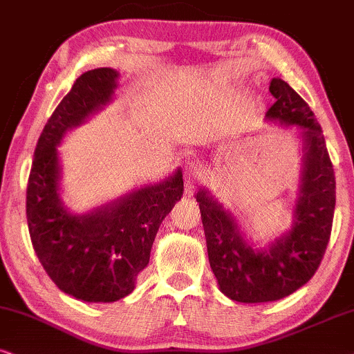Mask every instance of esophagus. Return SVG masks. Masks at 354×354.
I'll use <instances>...</instances> for the list:
<instances>
[{"mask_svg":"<svg viewBox=\"0 0 354 354\" xmlns=\"http://www.w3.org/2000/svg\"><path fill=\"white\" fill-rule=\"evenodd\" d=\"M203 176V168H201V163L198 160H187L185 165V181L186 186L192 189V186L196 185Z\"/></svg>","mask_w":354,"mask_h":354,"instance_id":"34e87169","label":"esophagus"}]
</instances>
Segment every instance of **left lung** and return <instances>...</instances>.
<instances>
[{"instance_id": "8db88e82", "label": "left lung", "mask_w": 354, "mask_h": 354, "mask_svg": "<svg viewBox=\"0 0 354 354\" xmlns=\"http://www.w3.org/2000/svg\"><path fill=\"white\" fill-rule=\"evenodd\" d=\"M270 93L276 101L268 109L266 119L297 125L306 142L292 229L268 250H254L232 214L223 210L207 191H199L196 196L209 263L218 288L232 301L245 304L279 301L315 274L330 241L337 198L332 160L310 107L279 78H272Z\"/></svg>"}]
</instances>
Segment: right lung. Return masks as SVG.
I'll use <instances>...</instances> for the list:
<instances>
[{
  "label": "right lung",
  "mask_w": 354,
  "mask_h": 354,
  "mask_svg": "<svg viewBox=\"0 0 354 354\" xmlns=\"http://www.w3.org/2000/svg\"><path fill=\"white\" fill-rule=\"evenodd\" d=\"M119 73H83L55 107L40 133L26 191L29 235L40 265L57 288L84 302H114L132 292L149 265L160 223L183 196V174L145 186L84 216H71L58 198L55 147L68 129L113 96Z\"/></svg>",
  "instance_id": "1"
}]
</instances>
